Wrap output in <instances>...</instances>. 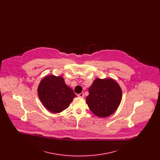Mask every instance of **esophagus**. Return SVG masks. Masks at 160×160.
Masks as SVG:
<instances>
[{
    "label": "esophagus",
    "mask_w": 160,
    "mask_h": 160,
    "mask_svg": "<svg viewBox=\"0 0 160 160\" xmlns=\"http://www.w3.org/2000/svg\"><path fill=\"white\" fill-rule=\"evenodd\" d=\"M78 97H79V98H83L84 97V93H79V94H78Z\"/></svg>",
    "instance_id": "esophagus-1"
}]
</instances>
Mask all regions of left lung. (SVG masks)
<instances>
[{"mask_svg":"<svg viewBox=\"0 0 160 160\" xmlns=\"http://www.w3.org/2000/svg\"><path fill=\"white\" fill-rule=\"evenodd\" d=\"M86 103L93 113L106 118L117 110L122 100V89L111 78H97L89 88Z\"/></svg>","mask_w":160,"mask_h":160,"instance_id":"obj_1","label":"left lung"}]
</instances>
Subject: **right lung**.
Here are the masks:
<instances>
[{"label": "right lung", "mask_w": 160, "mask_h": 160, "mask_svg": "<svg viewBox=\"0 0 160 160\" xmlns=\"http://www.w3.org/2000/svg\"><path fill=\"white\" fill-rule=\"evenodd\" d=\"M38 95L43 106L53 113H61L68 107L76 97L61 76L48 75L39 84Z\"/></svg>", "instance_id": "1"}]
</instances>
